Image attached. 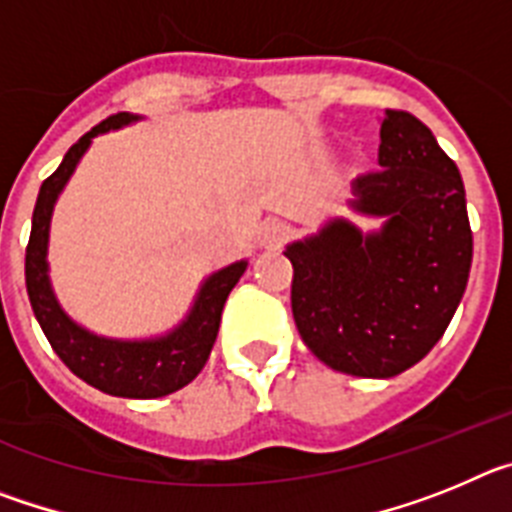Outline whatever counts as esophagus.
<instances>
[{"mask_svg":"<svg viewBox=\"0 0 512 512\" xmlns=\"http://www.w3.org/2000/svg\"><path fill=\"white\" fill-rule=\"evenodd\" d=\"M287 233V223H282V220H269V223L264 225V230H261V243H264V246H279V243L287 238Z\"/></svg>","mask_w":512,"mask_h":512,"instance_id":"34e87169","label":"esophagus"}]
</instances>
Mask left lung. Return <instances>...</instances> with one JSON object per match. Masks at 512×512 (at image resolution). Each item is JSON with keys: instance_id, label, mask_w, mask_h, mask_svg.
Instances as JSON below:
<instances>
[{"instance_id": "1", "label": "left lung", "mask_w": 512, "mask_h": 512, "mask_svg": "<svg viewBox=\"0 0 512 512\" xmlns=\"http://www.w3.org/2000/svg\"><path fill=\"white\" fill-rule=\"evenodd\" d=\"M354 210L387 217L361 235L333 220L287 246L292 315L312 354L354 377H395L449 328L472 269L464 182L438 140L405 110H384L379 169L354 184Z\"/></svg>"}]
</instances>
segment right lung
Wrapping results in <instances>:
<instances>
[{
  "label": "right lung",
  "instance_id": "add662e5",
  "mask_svg": "<svg viewBox=\"0 0 512 512\" xmlns=\"http://www.w3.org/2000/svg\"><path fill=\"white\" fill-rule=\"evenodd\" d=\"M138 117L128 112H117L89 133L81 135L69 153L63 156L61 166L43 182L33 210V230L25 251V284L27 297L33 305L35 318L43 328L45 338L58 354V359L69 366L71 372L97 390L115 397H135V400H151L182 390L202 372L212 351V343L220 328V315L228 300L230 289L246 271V261L230 264L212 274L202 284L197 302L182 325L171 330L169 336L156 341H110L99 338L81 325H76L66 312L58 307L56 297L48 282V228H51V212L63 184L74 174L79 158L89 148L94 135L107 133L112 128L128 125Z\"/></svg>",
  "mask_w": 512,
  "mask_h": 512
}]
</instances>
